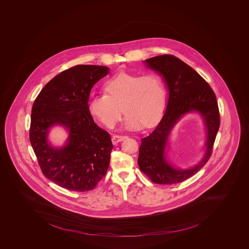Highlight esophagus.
I'll use <instances>...</instances> for the list:
<instances>
[{"label":"esophagus","mask_w":249,"mask_h":249,"mask_svg":"<svg viewBox=\"0 0 249 249\" xmlns=\"http://www.w3.org/2000/svg\"><path fill=\"white\" fill-rule=\"evenodd\" d=\"M127 138V136H123V135H114L112 137V142L114 144L118 143V142H120L121 141H123L124 139H126Z\"/></svg>","instance_id":"obj_1"}]
</instances>
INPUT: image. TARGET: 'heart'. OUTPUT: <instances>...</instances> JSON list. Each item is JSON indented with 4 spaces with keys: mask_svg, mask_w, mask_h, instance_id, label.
<instances>
[{
    "mask_svg": "<svg viewBox=\"0 0 249 249\" xmlns=\"http://www.w3.org/2000/svg\"><path fill=\"white\" fill-rule=\"evenodd\" d=\"M104 90L102 94H91L89 109L107 128H114L121 120V106L127 114V128L151 127L160 119L165 104V85L157 73L121 72L106 81Z\"/></svg>",
    "mask_w": 249,
    "mask_h": 249,
    "instance_id": "b5f03b06",
    "label": "heart"
}]
</instances>
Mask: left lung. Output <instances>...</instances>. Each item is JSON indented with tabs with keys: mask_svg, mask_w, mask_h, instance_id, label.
Returning a JSON list of instances; mask_svg holds the SVG:
<instances>
[{
	"mask_svg": "<svg viewBox=\"0 0 249 249\" xmlns=\"http://www.w3.org/2000/svg\"><path fill=\"white\" fill-rule=\"evenodd\" d=\"M149 68L163 76L169 98L165 113L150 135L142 139L138 164L151 181L158 184L181 182L203 168L213 152L220 127L218 104L209 84L194 68L172 54H162L144 61ZM197 111L204 118L208 129L207 151L203 160L194 168L178 170L165 156L167 137L175 123L184 113Z\"/></svg>",
	"mask_w": 249,
	"mask_h": 249,
	"instance_id": "left-lung-1",
	"label": "left lung"
}]
</instances>
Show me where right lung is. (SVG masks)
Masks as SVG:
<instances>
[{"instance_id":"1","label":"right lung","mask_w":249,"mask_h":249,"mask_svg":"<svg viewBox=\"0 0 249 249\" xmlns=\"http://www.w3.org/2000/svg\"><path fill=\"white\" fill-rule=\"evenodd\" d=\"M107 74L104 66L68 68L46 84L34 102L31 145L43 174L63 188L90 191L107 174L113 144L94 122L89 99L93 86ZM56 124L70 130L68 143L60 149L47 142L48 129Z\"/></svg>"}]
</instances>
